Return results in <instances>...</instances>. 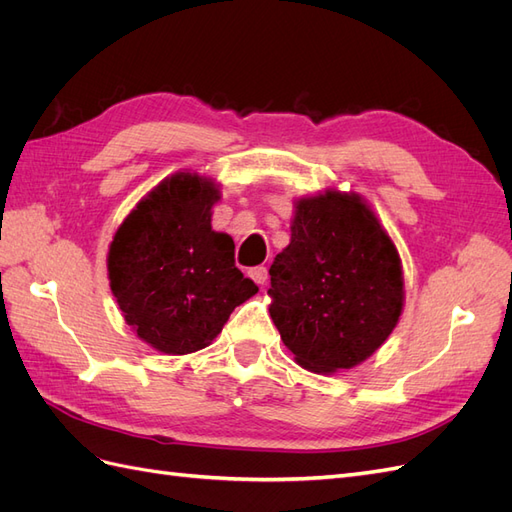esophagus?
I'll return each mask as SVG.
<instances>
[{"label": "esophagus", "mask_w": 512, "mask_h": 512, "mask_svg": "<svg viewBox=\"0 0 512 512\" xmlns=\"http://www.w3.org/2000/svg\"><path fill=\"white\" fill-rule=\"evenodd\" d=\"M250 277L252 280L258 284V286H265L267 284V269L265 267H254V269H250Z\"/></svg>", "instance_id": "obj_1"}]
</instances>
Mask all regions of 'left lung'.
<instances>
[{"instance_id": "1", "label": "left lung", "mask_w": 512, "mask_h": 512, "mask_svg": "<svg viewBox=\"0 0 512 512\" xmlns=\"http://www.w3.org/2000/svg\"><path fill=\"white\" fill-rule=\"evenodd\" d=\"M269 275L271 320L294 361L314 374L367 361L404 312L397 247L354 192L327 188L294 200L290 243Z\"/></svg>"}]
</instances>
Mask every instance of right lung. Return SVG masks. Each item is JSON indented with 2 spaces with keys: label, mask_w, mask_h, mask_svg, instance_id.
Wrapping results in <instances>:
<instances>
[{
  "label": "right lung",
  "mask_w": 512,
  "mask_h": 512,
  "mask_svg": "<svg viewBox=\"0 0 512 512\" xmlns=\"http://www.w3.org/2000/svg\"><path fill=\"white\" fill-rule=\"evenodd\" d=\"M220 198L213 179L179 170L138 200L108 245L121 316L162 354L203 350L232 309L258 292L235 267V243L211 228Z\"/></svg>",
  "instance_id": "add662e5"
}]
</instances>
